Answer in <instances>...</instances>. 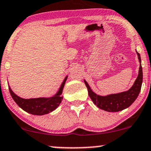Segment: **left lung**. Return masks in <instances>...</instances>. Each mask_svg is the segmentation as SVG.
<instances>
[{
    "mask_svg": "<svg viewBox=\"0 0 151 151\" xmlns=\"http://www.w3.org/2000/svg\"><path fill=\"white\" fill-rule=\"evenodd\" d=\"M136 54L138 55L140 62L139 75L132 88L127 91L116 94H111L106 96H101L94 93L90 88L88 83L86 82V80H84L85 84L88 88V95L93 103L97 107L109 112H116L129 107L136 100L141 91L143 82V70L141 66V56L137 51Z\"/></svg>",
    "mask_w": 151,
    "mask_h": 151,
    "instance_id": "left-lung-1",
    "label": "left lung"
}]
</instances>
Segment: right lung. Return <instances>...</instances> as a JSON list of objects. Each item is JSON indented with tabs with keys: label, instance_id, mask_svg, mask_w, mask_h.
I'll return each instance as SVG.
<instances>
[{
	"label": "right lung",
	"instance_id": "add662e5",
	"mask_svg": "<svg viewBox=\"0 0 151 151\" xmlns=\"http://www.w3.org/2000/svg\"><path fill=\"white\" fill-rule=\"evenodd\" d=\"M68 76L65 78L56 95L51 97H39V98L23 99L17 96L12 92L9 86V91L16 104L24 111L34 115H44L51 112L61 104L63 97H61L63 87Z\"/></svg>",
	"mask_w": 151,
	"mask_h": 151
}]
</instances>
